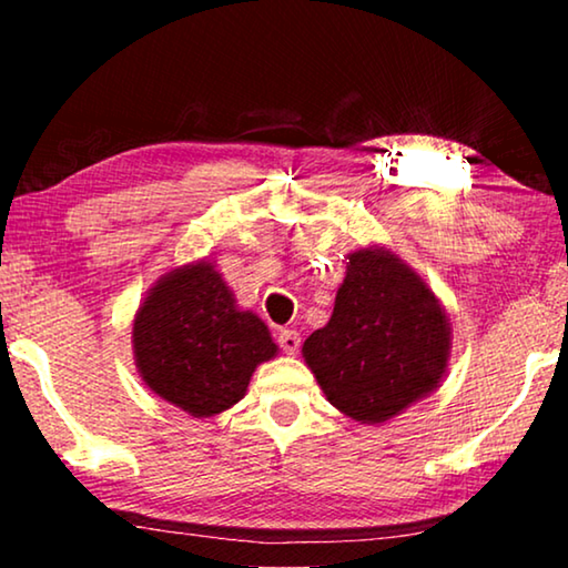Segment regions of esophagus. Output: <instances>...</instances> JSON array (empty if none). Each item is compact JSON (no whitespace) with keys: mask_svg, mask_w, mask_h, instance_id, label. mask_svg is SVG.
Wrapping results in <instances>:
<instances>
[{"mask_svg":"<svg viewBox=\"0 0 568 568\" xmlns=\"http://www.w3.org/2000/svg\"><path fill=\"white\" fill-rule=\"evenodd\" d=\"M277 345H281L285 355H295L297 351H301V333L291 331V328L281 331L277 333Z\"/></svg>","mask_w":568,"mask_h":568,"instance_id":"1","label":"esophagus"}]
</instances>
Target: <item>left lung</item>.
<instances>
[{
  "mask_svg": "<svg viewBox=\"0 0 568 568\" xmlns=\"http://www.w3.org/2000/svg\"><path fill=\"white\" fill-rule=\"evenodd\" d=\"M303 358L335 408L376 426L434 393L450 358V323L428 283L388 247L348 255L331 321Z\"/></svg>",
  "mask_w": 568,
  "mask_h": 568,
  "instance_id": "8db88e82",
  "label": "left lung"
}]
</instances>
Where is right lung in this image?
Masks as SVG:
<instances>
[{
  "label": "right lung",
  "instance_id": "1",
  "mask_svg": "<svg viewBox=\"0 0 568 568\" xmlns=\"http://www.w3.org/2000/svg\"><path fill=\"white\" fill-rule=\"evenodd\" d=\"M132 353L145 386L195 418L245 396L255 368L277 355L267 325L237 307L215 263L195 261L160 277L132 321Z\"/></svg>",
  "mask_w": 568,
  "mask_h": 568
}]
</instances>
